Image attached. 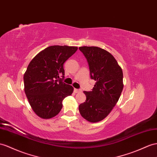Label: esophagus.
<instances>
[{"label":"esophagus","instance_id":"obj_1","mask_svg":"<svg viewBox=\"0 0 157 157\" xmlns=\"http://www.w3.org/2000/svg\"><path fill=\"white\" fill-rule=\"evenodd\" d=\"M74 91L75 93H80L82 91L81 90H78V89H74Z\"/></svg>","mask_w":157,"mask_h":157}]
</instances>
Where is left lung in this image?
Returning a JSON list of instances; mask_svg holds the SVG:
<instances>
[{
	"mask_svg": "<svg viewBox=\"0 0 157 157\" xmlns=\"http://www.w3.org/2000/svg\"><path fill=\"white\" fill-rule=\"evenodd\" d=\"M89 65L90 77L96 81L92 91H84L86 101L79 106L82 117L99 122L109 114L123 89V71L109 52L96 46L79 48Z\"/></svg>",
	"mask_w": 157,
	"mask_h": 157,
	"instance_id": "left-lung-1",
	"label": "left lung"
}]
</instances>
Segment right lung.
<instances>
[{"label":"right lung","mask_w":157,"mask_h":157,"mask_svg":"<svg viewBox=\"0 0 157 157\" xmlns=\"http://www.w3.org/2000/svg\"><path fill=\"white\" fill-rule=\"evenodd\" d=\"M77 50L75 46H49L39 52L28 66L24 75L25 91L32 109L40 118L57 115L64 98L73 93L74 87L62 79L65 74L64 62Z\"/></svg>","instance_id":"1"}]
</instances>
